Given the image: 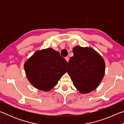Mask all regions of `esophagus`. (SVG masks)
Listing matches in <instances>:
<instances>
[{
  "label": "esophagus",
  "mask_w": 124,
  "mask_h": 124,
  "mask_svg": "<svg viewBox=\"0 0 124 124\" xmlns=\"http://www.w3.org/2000/svg\"><path fill=\"white\" fill-rule=\"evenodd\" d=\"M65 59H66V60L67 61V62H68L69 60H70V58H69L68 57H65Z\"/></svg>",
  "instance_id": "1"
}]
</instances>
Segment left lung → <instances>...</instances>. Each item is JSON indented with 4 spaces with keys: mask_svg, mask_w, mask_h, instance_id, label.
I'll list each match as a JSON object with an SVG mask.
<instances>
[{
    "mask_svg": "<svg viewBox=\"0 0 124 124\" xmlns=\"http://www.w3.org/2000/svg\"><path fill=\"white\" fill-rule=\"evenodd\" d=\"M73 52L74 56L69 61L67 73L80 93H89L97 89L103 78L104 61L91 47L77 46Z\"/></svg>",
    "mask_w": 124,
    "mask_h": 124,
    "instance_id": "obj_1",
    "label": "left lung"
}]
</instances>
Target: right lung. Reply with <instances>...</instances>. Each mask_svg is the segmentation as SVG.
<instances>
[{
    "mask_svg": "<svg viewBox=\"0 0 124 124\" xmlns=\"http://www.w3.org/2000/svg\"><path fill=\"white\" fill-rule=\"evenodd\" d=\"M68 63L52 48L38 50L24 64L26 77L36 89L49 91L67 72Z\"/></svg>",
    "mask_w": 124,
    "mask_h": 124,
    "instance_id": "1",
    "label": "right lung"
}]
</instances>
